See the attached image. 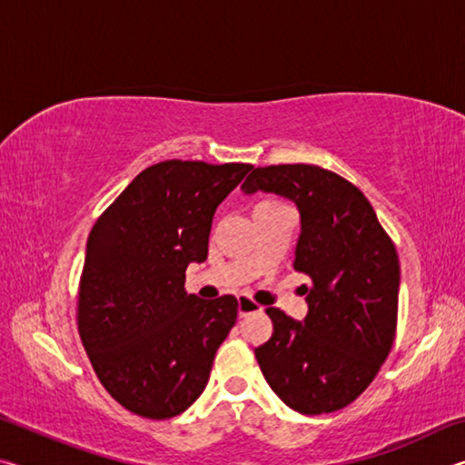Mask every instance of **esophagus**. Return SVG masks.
I'll list each match as a JSON object with an SVG mask.
<instances>
[{"mask_svg":"<svg viewBox=\"0 0 465 465\" xmlns=\"http://www.w3.org/2000/svg\"><path fill=\"white\" fill-rule=\"evenodd\" d=\"M262 305H258L254 299H250L248 295H240L238 297V312H240V318L243 316H250V313L254 312H261Z\"/></svg>","mask_w":465,"mask_h":465,"instance_id":"obj_1","label":"esophagus"}]
</instances>
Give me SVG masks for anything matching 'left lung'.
Segmentation results:
<instances>
[{
    "mask_svg": "<svg viewBox=\"0 0 465 465\" xmlns=\"http://www.w3.org/2000/svg\"><path fill=\"white\" fill-rule=\"evenodd\" d=\"M242 191L293 201L302 217L295 271L308 274L303 322L269 308L272 336L254 349L272 391L302 414L349 406L388 359L398 324L400 261L371 203L312 163L254 168Z\"/></svg>",
    "mask_w": 465,
    "mask_h": 465,
    "instance_id": "8db88e82",
    "label": "left lung"
}]
</instances>
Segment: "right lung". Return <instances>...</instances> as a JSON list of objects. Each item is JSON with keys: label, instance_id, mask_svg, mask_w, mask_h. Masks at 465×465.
<instances>
[{"label": "right lung", "instance_id": "1", "mask_svg": "<svg viewBox=\"0 0 465 465\" xmlns=\"http://www.w3.org/2000/svg\"><path fill=\"white\" fill-rule=\"evenodd\" d=\"M250 163L166 160L145 168L94 223L77 293V330L100 383L143 419L184 412L209 381L238 299L184 289L204 262L215 209Z\"/></svg>", "mask_w": 465, "mask_h": 465}]
</instances>
